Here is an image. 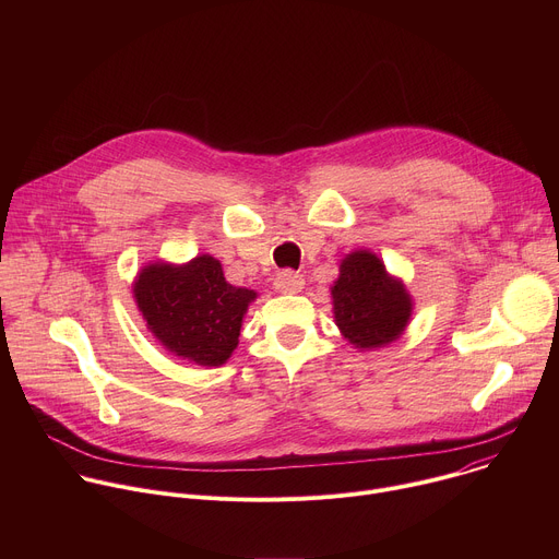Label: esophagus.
<instances>
[{"label": "esophagus", "mask_w": 559, "mask_h": 559, "mask_svg": "<svg viewBox=\"0 0 559 559\" xmlns=\"http://www.w3.org/2000/svg\"><path fill=\"white\" fill-rule=\"evenodd\" d=\"M274 285H276V289L283 292V294H296V292L302 289L305 281H302L300 274H296V272H292V270H285V272H281V274L276 276Z\"/></svg>", "instance_id": "34e87169"}]
</instances>
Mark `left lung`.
<instances>
[{
    "label": "left lung",
    "mask_w": 559,
    "mask_h": 559,
    "mask_svg": "<svg viewBox=\"0 0 559 559\" xmlns=\"http://www.w3.org/2000/svg\"><path fill=\"white\" fill-rule=\"evenodd\" d=\"M332 298L336 325L360 349L389 345L405 332L412 316L405 285L391 278L380 259L365 250L345 257Z\"/></svg>",
    "instance_id": "obj_1"
}]
</instances>
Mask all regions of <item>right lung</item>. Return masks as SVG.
Returning <instances> with one entry per match:
<instances>
[{
  "label": "right lung",
  "instance_id": "add662e5",
  "mask_svg": "<svg viewBox=\"0 0 559 559\" xmlns=\"http://www.w3.org/2000/svg\"><path fill=\"white\" fill-rule=\"evenodd\" d=\"M134 298L147 330L168 352L203 367L223 365L241 336L252 289L234 287L210 254L186 265L154 263L141 270Z\"/></svg>",
  "mask_w": 559,
  "mask_h": 559
}]
</instances>
